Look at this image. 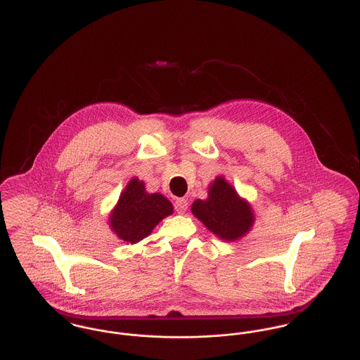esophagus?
<instances>
[{"label":"esophagus","mask_w":360,"mask_h":360,"mask_svg":"<svg viewBox=\"0 0 360 360\" xmlns=\"http://www.w3.org/2000/svg\"><path fill=\"white\" fill-rule=\"evenodd\" d=\"M187 207H188L187 200H184V198H177V200L174 201V209H176L177 213H180V214L186 213Z\"/></svg>","instance_id":"34e87169"}]
</instances>
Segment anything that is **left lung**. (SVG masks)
Wrapping results in <instances>:
<instances>
[{"label": "left lung", "mask_w": 360, "mask_h": 360, "mask_svg": "<svg viewBox=\"0 0 360 360\" xmlns=\"http://www.w3.org/2000/svg\"><path fill=\"white\" fill-rule=\"evenodd\" d=\"M191 212L209 231L226 241L241 238L255 221L251 205L240 198L237 191L221 176L216 177L209 186L207 200L194 201Z\"/></svg>", "instance_id": "obj_1"}]
</instances>
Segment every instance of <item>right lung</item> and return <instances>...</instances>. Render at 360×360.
<instances>
[{"mask_svg":"<svg viewBox=\"0 0 360 360\" xmlns=\"http://www.w3.org/2000/svg\"><path fill=\"white\" fill-rule=\"evenodd\" d=\"M173 213V205L162 194H148L144 181L131 179L110 212L109 226L124 243L136 244L148 237L155 226Z\"/></svg>","mask_w":360,"mask_h":360,"instance_id":"add662e5","label":"right lung"}]
</instances>
